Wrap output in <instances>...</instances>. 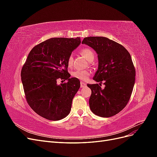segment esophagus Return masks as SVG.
Here are the masks:
<instances>
[{"mask_svg": "<svg viewBox=\"0 0 157 157\" xmlns=\"http://www.w3.org/2000/svg\"><path fill=\"white\" fill-rule=\"evenodd\" d=\"M86 83L82 82H80V87H81V88H84V87H86Z\"/></svg>", "mask_w": 157, "mask_h": 157, "instance_id": "esophagus-1", "label": "esophagus"}]
</instances>
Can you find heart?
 <instances>
[{"instance_id":"1","label":"heart","mask_w":157,"mask_h":157,"mask_svg":"<svg viewBox=\"0 0 157 157\" xmlns=\"http://www.w3.org/2000/svg\"><path fill=\"white\" fill-rule=\"evenodd\" d=\"M80 54H81L86 60L88 61L94 60L95 58V53L90 48H84L80 51ZM73 55L71 54L69 56L67 59V64L69 67H71L73 65ZM72 76L75 78H77L81 81H86L88 80L90 76V71L88 70H76L72 73Z\"/></svg>"}]
</instances>
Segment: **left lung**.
I'll return each instance as SVG.
<instances>
[{
	"label": "left lung",
	"instance_id": "1",
	"mask_svg": "<svg viewBox=\"0 0 157 157\" xmlns=\"http://www.w3.org/2000/svg\"><path fill=\"white\" fill-rule=\"evenodd\" d=\"M82 44L92 47L99 61L93 79L100 84H87L92 90L90 109L99 117L115 115L126 106L134 88L136 69L131 56L122 45L107 37H85ZM102 81L106 85L104 89Z\"/></svg>",
	"mask_w": 157,
	"mask_h": 157
}]
</instances>
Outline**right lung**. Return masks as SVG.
Here are the masks:
<instances>
[{
	"instance_id": "right-lung-1",
	"label": "right lung",
	"mask_w": 157,
	"mask_h": 157,
	"mask_svg": "<svg viewBox=\"0 0 157 157\" xmlns=\"http://www.w3.org/2000/svg\"><path fill=\"white\" fill-rule=\"evenodd\" d=\"M80 44L79 37L52 38L33 47L28 55L21 81L27 103L40 117L59 121L69 114L80 83L69 78L67 59ZM58 79L68 81L58 85Z\"/></svg>"
}]
</instances>
